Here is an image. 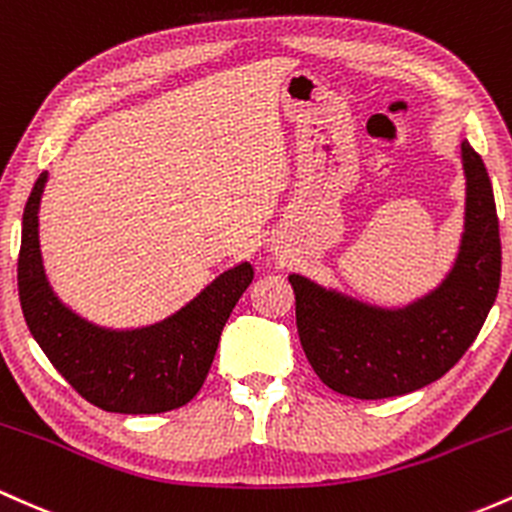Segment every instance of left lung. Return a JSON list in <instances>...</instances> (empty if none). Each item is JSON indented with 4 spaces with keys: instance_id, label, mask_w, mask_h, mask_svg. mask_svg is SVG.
Wrapping results in <instances>:
<instances>
[{
    "instance_id": "obj_1",
    "label": "left lung",
    "mask_w": 512,
    "mask_h": 512,
    "mask_svg": "<svg viewBox=\"0 0 512 512\" xmlns=\"http://www.w3.org/2000/svg\"><path fill=\"white\" fill-rule=\"evenodd\" d=\"M464 232L452 271L406 307H377L292 273L297 333L326 387L355 399H387L440 380L467 353L501 285V234L491 179L462 142Z\"/></svg>"
}]
</instances>
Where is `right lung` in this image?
I'll list each match as a JSON object with an SVG mask.
<instances>
[{
  "instance_id": "obj_1",
  "label": "right lung",
  "mask_w": 512,
  "mask_h": 512,
  "mask_svg": "<svg viewBox=\"0 0 512 512\" xmlns=\"http://www.w3.org/2000/svg\"><path fill=\"white\" fill-rule=\"evenodd\" d=\"M48 171L24 210L19 300L28 331L53 367L89 404L111 413H164L188 404L208 377L234 304L254 280L251 263L217 275L186 307L140 329H106L65 307L45 278L38 208Z\"/></svg>"
}]
</instances>
